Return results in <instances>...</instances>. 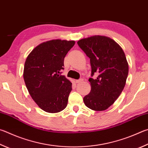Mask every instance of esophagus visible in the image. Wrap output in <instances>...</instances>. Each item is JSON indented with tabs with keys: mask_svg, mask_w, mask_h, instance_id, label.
Returning a JSON list of instances; mask_svg holds the SVG:
<instances>
[{
	"mask_svg": "<svg viewBox=\"0 0 148 148\" xmlns=\"http://www.w3.org/2000/svg\"><path fill=\"white\" fill-rule=\"evenodd\" d=\"M83 81V79H79L76 80V83H79L82 82Z\"/></svg>",
	"mask_w": 148,
	"mask_h": 148,
	"instance_id": "34e87169",
	"label": "esophagus"
}]
</instances>
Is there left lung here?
<instances>
[{
  "label": "left lung",
  "mask_w": 148,
  "mask_h": 148,
  "mask_svg": "<svg viewBox=\"0 0 148 148\" xmlns=\"http://www.w3.org/2000/svg\"><path fill=\"white\" fill-rule=\"evenodd\" d=\"M77 45L90 58L91 90L83 98L85 106L96 111L108 109L125 87L129 66L122 48L108 37L95 36L80 39Z\"/></svg>",
  "instance_id": "1"
}]
</instances>
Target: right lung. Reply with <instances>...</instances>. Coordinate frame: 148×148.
<instances>
[{
    "label": "right lung",
    "mask_w": 148,
    "mask_h": 148,
    "mask_svg": "<svg viewBox=\"0 0 148 148\" xmlns=\"http://www.w3.org/2000/svg\"><path fill=\"white\" fill-rule=\"evenodd\" d=\"M74 41L53 39L39 45L29 53L23 77L31 97L40 108L56 113L67 106L72 83L61 75L64 58Z\"/></svg>",
    "instance_id": "right-lung-1"
}]
</instances>
